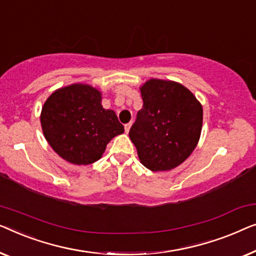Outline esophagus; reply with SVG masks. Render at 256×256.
Here are the masks:
<instances>
[{"instance_id": "34e87169", "label": "esophagus", "mask_w": 256, "mask_h": 256, "mask_svg": "<svg viewBox=\"0 0 256 256\" xmlns=\"http://www.w3.org/2000/svg\"><path fill=\"white\" fill-rule=\"evenodd\" d=\"M131 125H132V123H128V124H125V125H124L125 132H126V133H128V131H130V128H131Z\"/></svg>"}]
</instances>
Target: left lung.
I'll list each match as a JSON object with an SVG mask.
<instances>
[{"label":"left lung","mask_w":256,"mask_h":256,"mask_svg":"<svg viewBox=\"0 0 256 256\" xmlns=\"http://www.w3.org/2000/svg\"><path fill=\"white\" fill-rule=\"evenodd\" d=\"M140 92L144 104L130 128V139L146 168L170 170L197 146L203 108L189 89L174 81L150 78Z\"/></svg>","instance_id":"left-lung-1"}]
</instances>
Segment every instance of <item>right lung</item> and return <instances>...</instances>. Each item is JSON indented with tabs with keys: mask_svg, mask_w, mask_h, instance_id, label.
<instances>
[{
	"mask_svg": "<svg viewBox=\"0 0 256 256\" xmlns=\"http://www.w3.org/2000/svg\"><path fill=\"white\" fill-rule=\"evenodd\" d=\"M100 102V92L82 84L58 89L46 100L40 114L42 132L64 160L95 162L110 140L124 132L114 111L103 109Z\"/></svg>",
	"mask_w": 256,
	"mask_h": 256,
	"instance_id": "obj_1",
	"label": "right lung"
}]
</instances>
